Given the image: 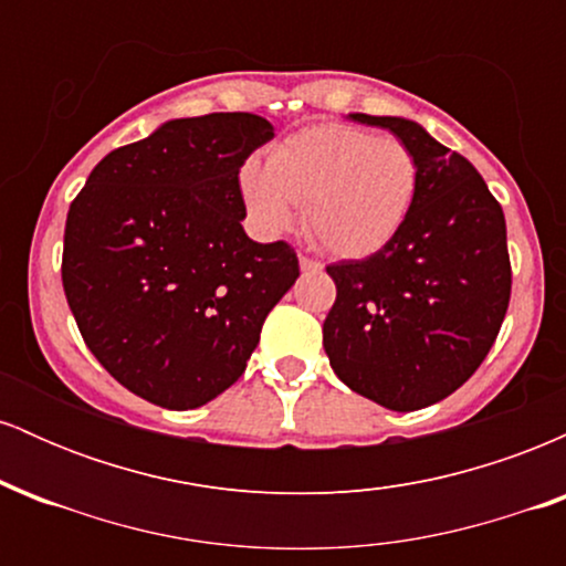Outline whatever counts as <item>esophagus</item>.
Wrapping results in <instances>:
<instances>
[{
  "label": "esophagus",
  "instance_id": "obj_1",
  "mask_svg": "<svg viewBox=\"0 0 566 566\" xmlns=\"http://www.w3.org/2000/svg\"><path fill=\"white\" fill-rule=\"evenodd\" d=\"M297 263H301V271H322V263L314 261V258L301 255V258H297Z\"/></svg>",
  "mask_w": 566,
  "mask_h": 566
}]
</instances>
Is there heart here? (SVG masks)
<instances>
[{"mask_svg":"<svg viewBox=\"0 0 566 566\" xmlns=\"http://www.w3.org/2000/svg\"><path fill=\"white\" fill-rule=\"evenodd\" d=\"M418 159L401 140L350 125L290 135L269 161L247 159L239 188L255 229L287 231L303 201L305 231L340 258H365L399 233L418 193Z\"/></svg>","mask_w":566,"mask_h":566,"instance_id":"heart-1","label":"heart"}]
</instances>
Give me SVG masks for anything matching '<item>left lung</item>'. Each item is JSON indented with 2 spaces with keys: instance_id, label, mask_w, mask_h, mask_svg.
<instances>
[{
  "instance_id": "left-lung-1",
  "label": "left lung",
  "mask_w": 566,
  "mask_h": 566,
  "mask_svg": "<svg viewBox=\"0 0 566 566\" xmlns=\"http://www.w3.org/2000/svg\"><path fill=\"white\" fill-rule=\"evenodd\" d=\"M348 119L391 129L418 159L420 178L391 242L365 261L327 265L337 297L324 350L350 391L412 412L458 391L500 333L511 297L503 207L476 167L418 122Z\"/></svg>"
}]
</instances>
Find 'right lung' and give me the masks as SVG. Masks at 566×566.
<instances>
[{
	"label": "right lung",
	"instance_id": "right-lung-1",
	"mask_svg": "<svg viewBox=\"0 0 566 566\" xmlns=\"http://www.w3.org/2000/svg\"><path fill=\"white\" fill-rule=\"evenodd\" d=\"M274 138L258 114L170 119L97 161L71 201L63 290L76 327L127 391L197 409L244 373L295 284L284 242H252L239 170Z\"/></svg>",
	"mask_w": 566,
	"mask_h": 566
}]
</instances>
